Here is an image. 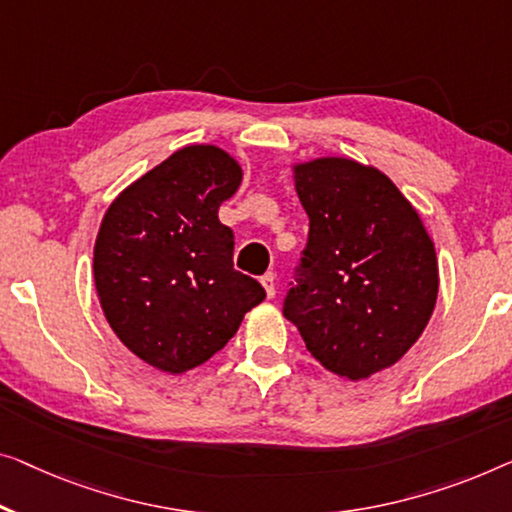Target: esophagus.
Wrapping results in <instances>:
<instances>
[{"mask_svg": "<svg viewBox=\"0 0 512 512\" xmlns=\"http://www.w3.org/2000/svg\"><path fill=\"white\" fill-rule=\"evenodd\" d=\"M262 285L266 289V296L273 299V296H276V276H273V273H266V276H262Z\"/></svg>", "mask_w": 512, "mask_h": 512, "instance_id": "34e87169", "label": "esophagus"}]
</instances>
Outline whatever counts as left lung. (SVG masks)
<instances>
[{
    "instance_id": "8db88e82",
    "label": "left lung",
    "mask_w": 512,
    "mask_h": 512,
    "mask_svg": "<svg viewBox=\"0 0 512 512\" xmlns=\"http://www.w3.org/2000/svg\"><path fill=\"white\" fill-rule=\"evenodd\" d=\"M308 243L282 312L338 377L368 379L421 338L439 292L434 243L377 167L352 158L294 165Z\"/></svg>"
}]
</instances>
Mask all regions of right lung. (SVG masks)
Wrapping results in <instances>:
<instances>
[{"instance_id":"add662e5","label":"right lung","mask_w":512,"mask_h":512,"mask_svg":"<svg viewBox=\"0 0 512 512\" xmlns=\"http://www.w3.org/2000/svg\"><path fill=\"white\" fill-rule=\"evenodd\" d=\"M241 165L213 144H190L133 181L105 211L94 282L117 338L156 370L181 375L227 345L264 287L234 269V234L220 204Z\"/></svg>"}]
</instances>
